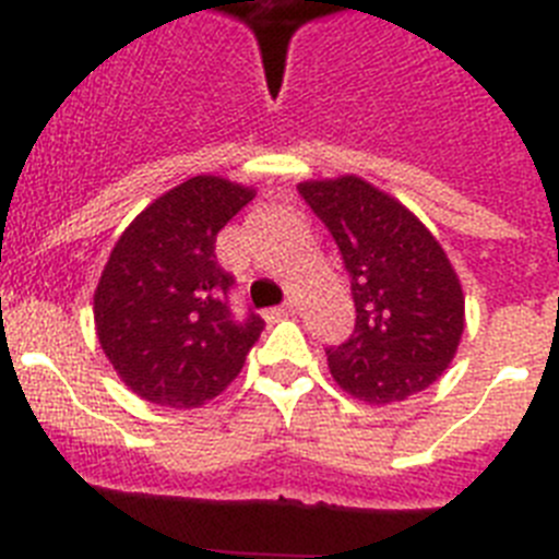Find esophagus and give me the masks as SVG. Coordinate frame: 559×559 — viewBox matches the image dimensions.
Segmentation results:
<instances>
[{
	"instance_id": "34e87169",
	"label": "esophagus",
	"mask_w": 559,
	"mask_h": 559,
	"mask_svg": "<svg viewBox=\"0 0 559 559\" xmlns=\"http://www.w3.org/2000/svg\"><path fill=\"white\" fill-rule=\"evenodd\" d=\"M288 316H294V305H280V308L265 310V319H271V322H276V319H288Z\"/></svg>"
}]
</instances>
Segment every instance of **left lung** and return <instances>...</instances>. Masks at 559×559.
<instances>
[{
    "instance_id": "1",
    "label": "left lung",
    "mask_w": 559,
    "mask_h": 559,
    "mask_svg": "<svg viewBox=\"0 0 559 559\" xmlns=\"http://www.w3.org/2000/svg\"><path fill=\"white\" fill-rule=\"evenodd\" d=\"M299 195L333 235L353 288V335L328 349L335 383L372 406L431 386L464 330L462 285L437 237L358 176L305 181Z\"/></svg>"
}]
</instances>
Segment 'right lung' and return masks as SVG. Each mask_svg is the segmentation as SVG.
Listing matches in <instances>:
<instances>
[{"instance_id": "1", "label": "right lung", "mask_w": 559, "mask_h": 559, "mask_svg": "<svg viewBox=\"0 0 559 559\" xmlns=\"http://www.w3.org/2000/svg\"><path fill=\"white\" fill-rule=\"evenodd\" d=\"M254 190L195 176L142 210L111 249L95 290L100 347L126 386L156 406L218 397L263 333L231 313L235 276L218 265V231Z\"/></svg>"}]
</instances>
